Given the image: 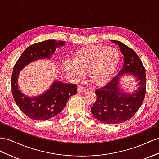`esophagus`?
Instances as JSON below:
<instances>
[{
	"mask_svg": "<svg viewBox=\"0 0 159 159\" xmlns=\"http://www.w3.org/2000/svg\"><path fill=\"white\" fill-rule=\"evenodd\" d=\"M77 91H78L79 93H84L88 91V89L86 88V87H84L83 86H80V87H78V89H77Z\"/></svg>",
	"mask_w": 159,
	"mask_h": 159,
	"instance_id": "esophagus-1",
	"label": "esophagus"
}]
</instances>
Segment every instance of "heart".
I'll list each match as a JSON object with an SVG mask.
<instances>
[{"label":"heart","instance_id":"1","mask_svg":"<svg viewBox=\"0 0 159 159\" xmlns=\"http://www.w3.org/2000/svg\"><path fill=\"white\" fill-rule=\"evenodd\" d=\"M119 61L120 53L116 48L91 46L79 50L72 60H65L63 69L73 80L83 79L87 72L92 83L103 85L112 78Z\"/></svg>","mask_w":159,"mask_h":159}]
</instances>
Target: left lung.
I'll return each instance as SVG.
<instances>
[{
	"mask_svg": "<svg viewBox=\"0 0 159 159\" xmlns=\"http://www.w3.org/2000/svg\"><path fill=\"white\" fill-rule=\"evenodd\" d=\"M119 46L124 56V64L117 75L99 89H96L97 100L91 110L96 119L105 124H117L128 121L139 109L146 93L145 68L132 49L119 41L111 40ZM124 74L136 79L138 88L132 93L124 92L119 85Z\"/></svg>",
	"mask_w": 159,
	"mask_h": 159,
	"instance_id": "left-lung-1",
	"label": "left lung"
}]
</instances>
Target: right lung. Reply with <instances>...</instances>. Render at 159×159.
<instances>
[{
	"label": "right lung",
	"mask_w": 159,
	"mask_h": 159,
	"mask_svg": "<svg viewBox=\"0 0 159 159\" xmlns=\"http://www.w3.org/2000/svg\"><path fill=\"white\" fill-rule=\"evenodd\" d=\"M65 42L45 40L27 48L15 64L11 76L12 94L19 109L30 118L45 121L62 111L69 98L76 94L77 86L54 80L47 90L41 95L27 96L19 89V73L28 64L38 60H50L56 49L64 46Z\"/></svg>",
	"instance_id": "obj_1"
}]
</instances>
